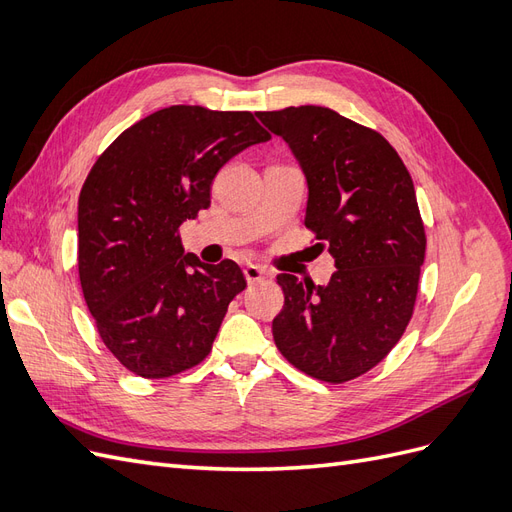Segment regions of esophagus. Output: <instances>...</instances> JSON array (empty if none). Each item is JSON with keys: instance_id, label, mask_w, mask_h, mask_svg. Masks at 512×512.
<instances>
[{"instance_id": "esophagus-1", "label": "esophagus", "mask_w": 512, "mask_h": 512, "mask_svg": "<svg viewBox=\"0 0 512 512\" xmlns=\"http://www.w3.org/2000/svg\"><path fill=\"white\" fill-rule=\"evenodd\" d=\"M243 275H245L247 284H256V282H260V280H265V277H267L269 273H267L265 269H262V267H258V265H245Z\"/></svg>"}]
</instances>
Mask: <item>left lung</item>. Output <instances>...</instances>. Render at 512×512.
Segmentation results:
<instances>
[{
	"label": "left lung",
	"instance_id": "1",
	"mask_svg": "<svg viewBox=\"0 0 512 512\" xmlns=\"http://www.w3.org/2000/svg\"><path fill=\"white\" fill-rule=\"evenodd\" d=\"M284 138L307 181L305 226L335 273L314 286L280 273L284 307L275 346L322 382L376 367L412 318L425 260V228L408 168L384 136L324 106L256 113Z\"/></svg>",
	"mask_w": 512,
	"mask_h": 512
}]
</instances>
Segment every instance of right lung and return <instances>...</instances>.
<instances>
[{"mask_svg":"<svg viewBox=\"0 0 512 512\" xmlns=\"http://www.w3.org/2000/svg\"><path fill=\"white\" fill-rule=\"evenodd\" d=\"M247 111L177 104L121 132L79 196V277L106 348L132 374L168 378L211 350L245 288L237 262L185 254L179 226L211 205V181L269 141Z\"/></svg>","mask_w":512,"mask_h":512,"instance_id":"1","label":"right lung"}]
</instances>
